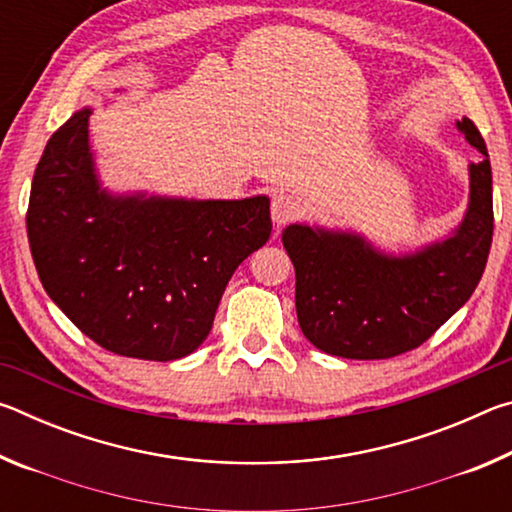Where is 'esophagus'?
Segmentation results:
<instances>
[{"instance_id":"obj_1","label":"esophagus","mask_w":512,"mask_h":512,"mask_svg":"<svg viewBox=\"0 0 512 512\" xmlns=\"http://www.w3.org/2000/svg\"><path fill=\"white\" fill-rule=\"evenodd\" d=\"M302 212V203L298 201L296 196L291 194H277L273 196L271 203V216L275 225H287L293 219H298Z\"/></svg>"}]
</instances>
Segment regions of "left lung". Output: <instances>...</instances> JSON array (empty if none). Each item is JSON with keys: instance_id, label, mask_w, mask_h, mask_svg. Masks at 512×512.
<instances>
[{"instance_id": "8db88e82", "label": "left lung", "mask_w": 512, "mask_h": 512, "mask_svg": "<svg viewBox=\"0 0 512 512\" xmlns=\"http://www.w3.org/2000/svg\"><path fill=\"white\" fill-rule=\"evenodd\" d=\"M456 126L483 160L470 164V207L443 244L388 257L359 235L298 223L282 232L296 268L298 323L318 350L343 359H391L418 348L470 300L495 228L492 169L474 121L463 117Z\"/></svg>"}]
</instances>
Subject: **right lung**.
Here are the masks:
<instances>
[{"label": "right lung", "mask_w": 512, "mask_h": 512, "mask_svg": "<svg viewBox=\"0 0 512 512\" xmlns=\"http://www.w3.org/2000/svg\"><path fill=\"white\" fill-rule=\"evenodd\" d=\"M88 119L90 108L74 112L33 173L27 232L42 287L108 352L187 357L210 334L232 273L271 237V201L110 196Z\"/></svg>", "instance_id": "right-lung-1"}]
</instances>
